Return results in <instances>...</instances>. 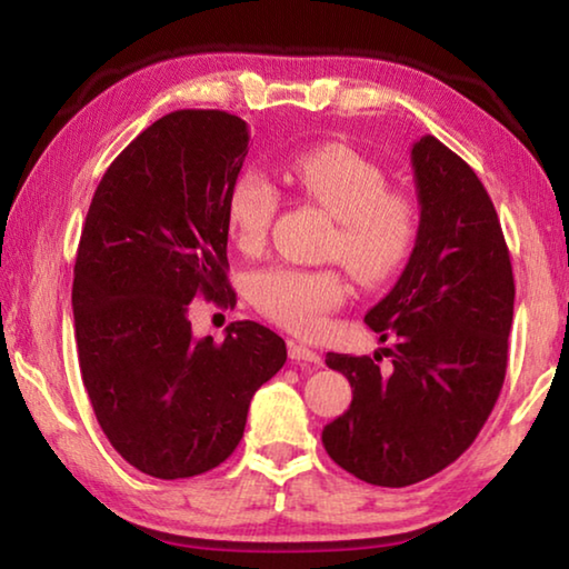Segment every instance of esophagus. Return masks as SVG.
<instances>
[{"mask_svg": "<svg viewBox=\"0 0 569 569\" xmlns=\"http://www.w3.org/2000/svg\"><path fill=\"white\" fill-rule=\"evenodd\" d=\"M288 356H291V361L301 363V366H306V363L308 366H321L323 363L319 353L306 349V346H301V343H288Z\"/></svg>", "mask_w": 569, "mask_h": 569, "instance_id": "obj_1", "label": "esophagus"}]
</instances>
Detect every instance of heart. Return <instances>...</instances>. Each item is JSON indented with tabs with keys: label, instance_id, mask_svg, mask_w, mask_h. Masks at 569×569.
I'll use <instances>...</instances> for the list:
<instances>
[{
	"label": "heart",
	"instance_id": "heart-1",
	"mask_svg": "<svg viewBox=\"0 0 569 569\" xmlns=\"http://www.w3.org/2000/svg\"><path fill=\"white\" fill-rule=\"evenodd\" d=\"M288 178L308 200L333 218L323 253L349 268L361 286H381L409 261L419 233L417 206L389 190L377 162L349 146L329 142L298 152L286 166ZM278 192L261 170L246 168L230 182L226 226L243 253H258L271 233ZM349 286L336 268L271 266L250 281V301L266 319L293 333L323 331L326 316L341 308Z\"/></svg>",
	"mask_w": 569,
	"mask_h": 569
}]
</instances>
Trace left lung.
I'll list each match as a JSON object with an SVG mask.
<instances>
[{"instance_id": "left-lung-1", "label": "left lung", "mask_w": 569, "mask_h": 569, "mask_svg": "<svg viewBox=\"0 0 569 569\" xmlns=\"http://www.w3.org/2000/svg\"><path fill=\"white\" fill-rule=\"evenodd\" d=\"M419 233L397 286L366 313L393 339L379 353H326L353 389L351 407L323 427V447L349 475L377 487L435 477L471 447L507 373L515 276L492 198L435 134L411 148Z\"/></svg>"}]
</instances>
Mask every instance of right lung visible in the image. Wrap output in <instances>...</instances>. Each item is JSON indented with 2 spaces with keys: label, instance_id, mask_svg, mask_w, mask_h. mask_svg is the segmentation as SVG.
<instances>
[{
  "label": "right lung",
  "instance_id": "add662e5",
  "mask_svg": "<svg viewBox=\"0 0 569 569\" xmlns=\"http://www.w3.org/2000/svg\"><path fill=\"white\" fill-rule=\"evenodd\" d=\"M248 124L176 110L104 172L84 218L72 311L82 383L114 451L158 479L203 475L238 447L253 393L286 363L256 321L192 339L196 296L230 306L226 198Z\"/></svg>",
  "mask_w": 569,
  "mask_h": 569
}]
</instances>
